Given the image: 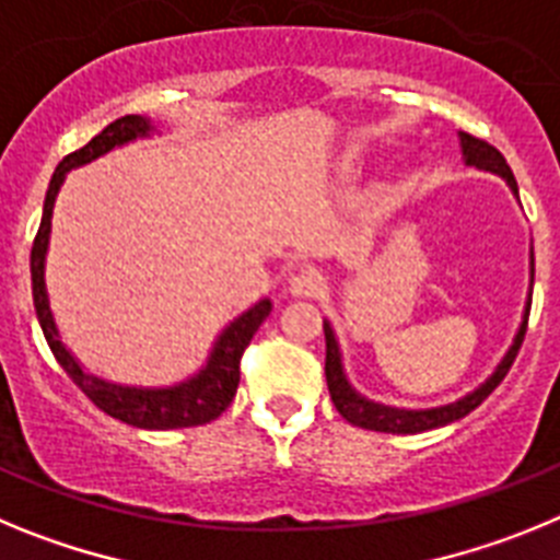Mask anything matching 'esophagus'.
Returning a JSON list of instances; mask_svg holds the SVG:
<instances>
[{"instance_id":"esophagus-1","label":"esophagus","mask_w":560,"mask_h":560,"mask_svg":"<svg viewBox=\"0 0 560 560\" xmlns=\"http://www.w3.org/2000/svg\"><path fill=\"white\" fill-rule=\"evenodd\" d=\"M325 289V277L316 269H300L296 275H291L289 291L294 296H319Z\"/></svg>"}]
</instances>
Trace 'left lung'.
Masks as SVG:
<instances>
[{
  "mask_svg": "<svg viewBox=\"0 0 560 560\" xmlns=\"http://www.w3.org/2000/svg\"><path fill=\"white\" fill-rule=\"evenodd\" d=\"M459 148H463L465 165L497 173V176H502V179L508 182V187L518 196V187H516V179H513L511 165L504 162V156L497 151V148L488 145L485 140H477V137H471V133H465V131H459ZM533 275H536V260H533V252H530V277ZM527 316H530V300H527V305H524L522 325H518L516 336H513V345L508 348V353L502 355L497 370H493V373L488 375V378L474 389V393L463 395V398L454 400V404H446V407H434V409L387 407V404H375V400L355 393V389L350 387L348 375H345L341 350H339V341H336L334 328H330V323L325 319L323 325L325 328V378H328L330 400H334V407L339 409V415L348 420V423H353V427H361V429H373V432L418 434V432H429V429L446 427V423H454V420L474 412V409H477L479 404H482V400L488 398L499 384H502V378L508 375V370H511L513 359H516L518 348H522L524 334H527Z\"/></svg>",
  "mask_w": 560,
  "mask_h": 560,
  "instance_id": "1",
  "label": "left lung"
}]
</instances>
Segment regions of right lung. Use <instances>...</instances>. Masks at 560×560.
<instances>
[{
	"label": "right lung",
	"instance_id": "add662e5",
	"mask_svg": "<svg viewBox=\"0 0 560 560\" xmlns=\"http://www.w3.org/2000/svg\"><path fill=\"white\" fill-rule=\"evenodd\" d=\"M153 126L142 114H126L120 120L108 122L97 137L78 148L75 153L63 156L61 165L56 167L52 179L47 187V199H44L42 226L33 241V252H30V277H33V305H36L38 325L44 330L49 350L63 368V373L75 381L81 393L86 395L97 409H103L112 418L122 420L128 427L137 429H187L201 427L210 420L219 418L235 398L237 381H241V355L249 348L255 330L264 325L266 316L271 314V300H260L252 305L249 311L232 319L221 336L212 345L207 364L196 375L187 381H179L173 387H122V384H112L97 375L86 373L78 364V359L67 350L58 334L56 316L49 308L47 283H44V264H47L49 249V221H52V207H56V196L61 190L63 179L72 167H81L86 162L97 160L112 148H120L126 142L140 140V137H151Z\"/></svg>",
	"mask_w": 560,
	"mask_h": 560
}]
</instances>
